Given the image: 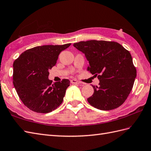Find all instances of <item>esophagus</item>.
I'll return each instance as SVG.
<instances>
[{
  "label": "esophagus",
  "instance_id": "esophagus-1",
  "mask_svg": "<svg viewBox=\"0 0 151 151\" xmlns=\"http://www.w3.org/2000/svg\"><path fill=\"white\" fill-rule=\"evenodd\" d=\"M71 83H75V84H79V83H80V82H79L78 80H75V79H72L71 80Z\"/></svg>",
  "mask_w": 151,
  "mask_h": 151
}]
</instances>
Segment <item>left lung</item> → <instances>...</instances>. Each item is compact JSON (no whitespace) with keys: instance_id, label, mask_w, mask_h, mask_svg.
<instances>
[{"instance_id":"left-lung-1","label":"left lung","mask_w":151,"mask_h":151,"mask_svg":"<svg viewBox=\"0 0 151 151\" xmlns=\"http://www.w3.org/2000/svg\"><path fill=\"white\" fill-rule=\"evenodd\" d=\"M89 63L87 70L99 80L92 86L94 94L88 103L101 110L117 109L132 90L137 70L129 51L117 42L90 40L73 44Z\"/></svg>"}]
</instances>
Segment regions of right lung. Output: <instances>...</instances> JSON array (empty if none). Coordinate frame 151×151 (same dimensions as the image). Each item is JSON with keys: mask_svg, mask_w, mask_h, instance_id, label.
Listing matches in <instances>:
<instances>
[{"mask_svg": "<svg viewBox=\"0 0 151 151\" xmlns=\"http://www.w3.org/2000/svg\"><path fill=\"white\" fill-rule=\"evenodd\" d=\"M71 43L43 45L26 50L13 63V85L24 105L37 113H49L63 101L70 81L53 83L49 70L57 63L60 53Z\"/></svg>", "mask_w": 151, "mask_h": 151, "instance_id": "add662e5", "label": "right lung"}]
</instances>
